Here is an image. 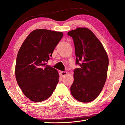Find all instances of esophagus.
Wrapping results in <instances>:
<instances>
[{
    "mask_svg": "<svg viewBox=\"0 0 125 125\" xmlns=\"http://www.w3.org/2000/svg\"><path fill=\"white\" fill-rule=\"evenodd\" d=\"M61 74L62 75V76H65L67 74V72H61Z\"/></svg>",
    "mask_w": 125,
    "mask_h": 125,
    "instance_id": "obj_1",
    "label": "esophagus"
}]
</instances>
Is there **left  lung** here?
Listing matches in <instances>:
<instances>
[{
    "label": "left lung",
    "instance_id": "8db88e82",
    "mask_svg": "<svg viewBox=\"0 0 125 125\" xmlns=\"http://www.w3.org/2000/svg\"><path fill=\"white\" fill-rule=\"evenodd\" d=\"M74 41L76 64L74 80L70 92L82 102L93 101L104 87L109 60L104 46L93 32L86 28H78L68 32Z\"/></svg>",
    "mask_w": 125,
    "mask_h": 125
}]
</instances>
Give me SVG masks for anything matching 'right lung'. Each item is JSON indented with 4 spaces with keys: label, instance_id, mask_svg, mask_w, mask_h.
<instances>
[{
    "label": "right lung",
    "instance_id": "obj_1",
    "mask_svg": "<svg viewBox=\"0 0 125 125\" xmlns=\"http://www.w3.org/2000/svg\"><path fill=\"white\" fill-rule=\"evenodd\" d=\"M63 35L62 32L37 29L29 34L19 49L16 78L24 94L31 101H44L56 89L59 75L46 62Z\"/></svg>",
    "mask_w": 125,
    "mask_h": 125
}]
</instances>
